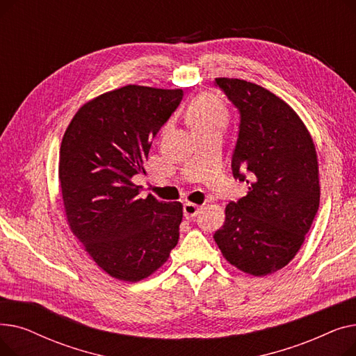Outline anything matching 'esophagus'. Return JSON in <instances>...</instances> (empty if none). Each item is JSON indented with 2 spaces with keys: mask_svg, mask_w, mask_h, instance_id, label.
Returning <instances> with one entry per match:
<instances>
[{
  "mask_svg": "<svg viewBox=\"0 0 356 356\" xmlns=\"http://www.w3.org/2000/svg\"><path fill=\"white\" fill-rule=\"evenodd\" d=\"M200 209H202V207H199V204H195V203H191V202H188V203H184V207H183V213H184V216L186 218H193V216H196L199 212H200Z\"/></svg>",
  "mask_w": 356,
  "mask_h": 356,
  "instance_id": "1",
  "label": "esophagus"
}]
</instances>
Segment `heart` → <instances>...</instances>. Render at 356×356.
Instances as JSON below:
<instances>
[{
	"instance_id": "b5f03b06",
	"label": "heart",
	"mask_w": 356,
	"mask_h": 356,
	"mask_svg": "<svg viewBox=\"0 0 356 356\" xmlns=\"http://www.w3.org/2000/svg\"><path fill=\"white\" fill-rule=\"evenodd\" d=\"M188 120L193 129L216 122H225L227 109L212 95H199L188 108Z\"/></svg>"
}]
</instances>
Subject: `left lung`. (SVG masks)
Here are the masks:
<instances>
[{"label":"left lung","mask_w":356,"mask_h":356,"mask_svg":"<svg viewBox=\"0 0 356 356\" xmlns=\"http://www.w3.org/2000/svg\"><path fill=\"white\" fill-rule=\"evenodd\" d=\"M239 111L232 175L248 193L225 208L213 235L229 264L263 277L286 267L319 209V164L312 136L294 109L266 88L216 78Z\"/></svg>","instance_id":"obj_1"}]
</instances>
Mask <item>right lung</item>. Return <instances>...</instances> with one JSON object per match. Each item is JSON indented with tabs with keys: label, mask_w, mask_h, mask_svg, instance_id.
<instances>
[{
	"label": "right lung",
	"mask_w": 356,
	"mask_h": 356,
	"mask_svg": "<svg viewBox=\"0 0 356 356\" xmlns=\"http://www.w3.org/2000/svg\"><path fill=\"white\" fill-rule=\"evenodd\" d=\"M183 99L181 89L127 85L86 102L60 145L59 181L69 228L111 277L136 283L177 245L180 202L140 197L152 140Z\"/></svg>",
	"instance_id": "add662e5"
}]
</instances>
